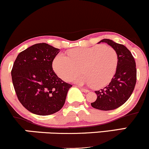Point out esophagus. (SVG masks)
I'll return each mask as SVG.
<instances>
[{"instance_id": "obj_1", "label": "esophagus", "mask_w": 149, "mask_h": 149, "mask_svg": "<svg viewBox=\"0 0 149 149\" xmlns=\"http://www.w3.org/2000/svg\"><path fill=\"white\" fill-rule=\"evenodd\" d=\"M80 89V90H81L82 92H85V93H86V92H89V90H87V89H85V88H79Z\"/></svg>"}]
</instances>
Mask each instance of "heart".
<instances>
[{
  "label": "heart",
  "mask_w": 149,
  "mask_h": 149,
  "mask_svg": "<svg viewBox=\"0 0 149 149\" xmlns=\"http://www.w3.org/2000/svg\"><path fill=\"white\" fill-rule=\"evenodd\" d=\"M118 66V54L111 47L97 45L73 49L70 57L60 53L54 58L53 69L57 76L69 80L81 72L83 76L71 79L79 85H92L102 88L111 81Z\"/></svg>",
  "instance_id": "1"
}]
</instances>
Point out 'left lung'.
I'll list each match as a JSON object with an SVG mask.
<instances>
[{"mask_svg": "<svg viewBox=\"0 0 149 149\" xmlns=\"http://www.w3.org/2000/svg\"><path fill=\"white\" fill-rule=\"evenodd\" d=\"M100 42H106L116 51L118 66L109 85L95 91L97 98L91 106L102 111L113 110L125 103L134 90L136 80V63L130 51L122 44L110 39H103L98 43Z\"/></svg>", "mask_w": 149, "mask_h": 149, "instance_id": "left-lung-1", "label": "left lung"}]
</instances>
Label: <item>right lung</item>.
<instances>
[{
    "label": "right lung",
    "mask_w": 149,
    "mask_h": 149,
    "mask_svg": "<svg viewBox=\"0 0 149 149\" xmlns=\"http://www.w3.org/2000/svg\"><path fill=\"white\" fill-rule=\"evenodd\" d=\"M59 50L45 42L35 44L20 52L13 64L12 80L18 100L34 114L59 111L72 87L53 71L52 61Z\"/></svg>",
    "instance_id": "1"
}]
</instances>
